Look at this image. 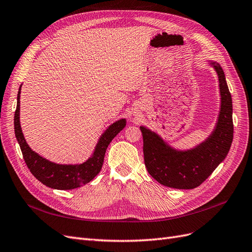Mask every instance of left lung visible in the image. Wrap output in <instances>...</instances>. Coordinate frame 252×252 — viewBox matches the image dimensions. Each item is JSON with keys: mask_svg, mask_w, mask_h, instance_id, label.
I'll use <instances>...</instances> for the list:
<instances>
[{"mask_svg": "<svg viewBox=\"0 0 252 252\" xmlns=\"http://www.w3.org/2000/svg\"><path fill=\"white\" fill-rule=\"evenodd\" d=\"M219 78L221 108L213 133L193 149L170 147L155 132L140 126L144 164L160 184L178 189H192L204 182L226 158L233 138L232 99L222 67L210 62Z\"/></svg>", "mask_w": 252, "mask_h": 252, "instance_id": "obj_1", "label": "left lung"}]
</instances>
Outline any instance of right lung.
Segmentation results:
<instances>
[{
  "label": "right lung",
  "mask_w": 252,
  "mask_h": 252,
  "mask_svg": "<svg viewBox=\"0 0 252 252\" xmlns=\"http://www.w3.org/2000/svg\"><path fill=\"white\" fill-rule=\"evenodd\" d=\"M20 86L18 93L17 110L14 113V133L20 148L23 154V158L25 160L31 174L36 179L45 184L48 188L61 190H68L80 188L90 182L94 177L100 172L103 164L104 154L109 147L110 142L114 139V137L123 131L126 125L125 118L119 119L112 124L104 133L100 136L97 142L92 156L84 163L80 164H58L39 156L37 153L32 151L24 138L21 123H20V97H21Z\"/></svg>",
  "instance_id": "obj_1"
}]
</instances>
